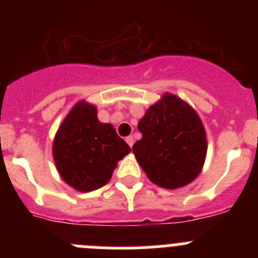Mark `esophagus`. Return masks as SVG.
I'll list each match as a JSON object with an SVG mask.
<instances>
[{"instance_id":"obj_1","label":"esophagus","mask_w":258,"mask_h":258,"mask_svg":"<svg viewBox=\"0 0 258 258\" xmlns=\"http://www.w3.org/2000/svg\"><path fill=\"white\" fill-rule=\"evenodd\" d=\"M126 142L128 144L130 147H132V146H134V137H132V136L126 137Z\"/></svg>"}]
</instances>
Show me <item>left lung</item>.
<instances>
[{"label": "left lung", "instance_id": "obj_1", "mask_svg": "<svg viewBox=\"0 0 258 258\" xmlns=\"http://www.w3.org/2000/svg\"><path fill=\"white\" fill-rule=\"evenodd\" d=\"M139 130L142 139L132 151L151 182L175 189L200 175L207 153L206 131L188 103L165 93L146 111Z\"/></svg>", "mask_w": 258, "mask_h": 258}]
</instances>
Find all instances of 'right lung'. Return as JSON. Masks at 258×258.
<instances>
[{"mask_svg":"<svg viewBox=\"0 0 258 258\" xmlns=\"http://www.w3.org/2000/svg\"><path fill=\"white\" fill-rule=\"evenodd\" d=\"M52 151L63 181L77 191L90 192L110 181L117 162L131 148L112 124L98 121L96 106L80 101L59 126Z\"/></svg>","mask_w":258,"mask_h":258,"instance_id":"right-lung-1","label":"right lung"}]
</instances>
